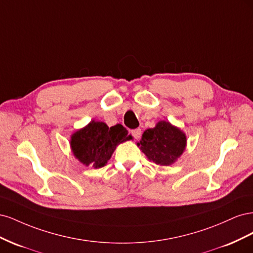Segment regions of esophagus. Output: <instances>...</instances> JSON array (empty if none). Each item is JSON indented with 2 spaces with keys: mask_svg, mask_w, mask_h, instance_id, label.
Here are the masks:
<instances>
[{
  "mask_svg": "<svg viewBox=\"0 0 253 253\" xmlns=\"http://www.w3.org/2000/svg\"><path fill=\"white\" fill-rule=\"evenodd\" d=\"M131 133H132V135H133L135 139H138L139 137L141 136V129L140 128H134V129H132Z\"/></svg>",
  "mask_w": 253,
  "mask_h": 253,
  "instance_id": "obj_1",
  "label": "esophagus"
}]
</instances>
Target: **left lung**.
<instances>
[{"instance_id":"obj_1","label":"left lung","mask_w":253,"mask_h":253,"mask_svg":"<svg viewBox=\"0 0 253 253\" xmlns=\"http://www.w3.org/2000/svg\"><path fill=\"white\" fill-rule=\"evenodd\" d=\"M186 136L169 122L160 121L155 127L145 129L137 144L153 163L169 166L177 159L186 148Z\"/></svg>"}]
</instances>
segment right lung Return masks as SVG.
Listing matches in <instances>:
<instances>
[{"mask_svg": "<svg viewBox=\"0 0 253 253\" xmlns=\"http://www.w3.org/2000/svg\"><path fill=\"white\" fill-rule=\"evenodd\" d=\"M127 134L121 125L109 127L104 122L91 121L72 136V150L83 165L101 168L108 164L117 144L132 138Z\"/></svg>", "mask_w": 253, "mask_h": 253, "instance_id": "1", "label": "right lung"}]
</instances>
